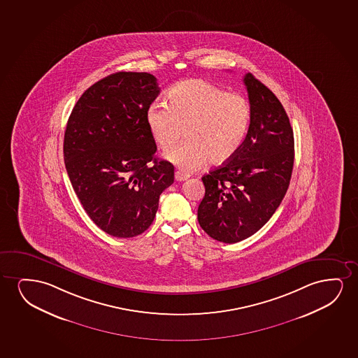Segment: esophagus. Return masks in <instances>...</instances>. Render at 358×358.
I'll return each mask as SVG.
<instances>
[{"mask_svg": "<svg viewBox=\"0 0 358 358\" xmlns=\"http://www.w3.org/2000/svg\"><path fill=\"white\" fill-rule=\"evenodd\" d=\"M175 178H176V181H186L189 178V175H187L185 172L176 171L175 172Z\"/></svg>", "mask_w": 358, "mask_h": 358, "instance_id": "esophagus-1", "label": "esophagus"}]
</instances>
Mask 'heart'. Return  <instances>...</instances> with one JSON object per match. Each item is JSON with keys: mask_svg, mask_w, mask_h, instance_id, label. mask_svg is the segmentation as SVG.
I'll use <instances>...</instances> for the list:
<instances>
[{"mask_svg": "<svg viewBox=\"0 0 358 358\" xmlns=\"http://www.w3.org/2000/svg\"><path fill=\"white\" fill-rule=\"evenodd\" d=\"M169 105L152 103L147 122L162 150H169L183 134L186 141L166 157L182 170L203 162H230L245 143L250 124V106L240 94L226 93L204 79H187L167 93Z\"/></svg>", "mask_w": 358, "mask_h": 358, "instance_id": "1", "label": "heart"}]
</instances>
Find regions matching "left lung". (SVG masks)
Returning a JSON list of instances; mask_svg holds the SVG:
<instances>
[{
  "label": "left lung",
  "mask_w": 358,
  "mask_h": 358,
  "mask_svg": "<svg viewBox=\"0 0 358 358\" xmlns=\"http://www.w3.org/2000/svg\"><path fill=\"white\" fill-rule=\"evenodd\" d=\"M243 83L252 113L245 143L230 162L201 177L199 225L224 243L245 240L269 221L294 169V131L284 106L253 74H245Z\"/></svg>",
  "instance_id": "1"
}]
</instances>
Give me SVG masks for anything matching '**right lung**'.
<instances>
[{
	"label": "right lung",
	"mask_w": 358,
	"mask_h": 358,
	"mask_svg": "<svg viewBox=\"0 0 358 358\" xmlns=\"http://www.w3.org/2000/svg\"><path fill=\"white\" fill-rule=\"evenodd\" d=\"M160 93L145 72H117L93 84L74 105L64 132L66 170L95 225L129 238L152 225L173 165L154 157L147 110Z\"/></svg>",
	"instance_id": "right-lung-1"
}]
</instances>
